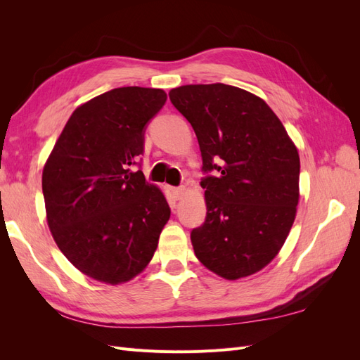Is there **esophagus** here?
Masks as SVG:
<instances>
[{
	"label": "esophagus",
	"mask_w": 360,
	"mask_h": 360,
	"mask_svg": "<svg viewBox=\"0 0 360 360\" xmlns=\"http://www.w3.org/2000/svg\"><path fill=\"white\" fill-rule=\"evenodd\" d=\"M172 193H174V197H176L177 200H181L184 195H186V188H174Z\"/></svg>",
	"instance_id": "1"
}]
</instances>
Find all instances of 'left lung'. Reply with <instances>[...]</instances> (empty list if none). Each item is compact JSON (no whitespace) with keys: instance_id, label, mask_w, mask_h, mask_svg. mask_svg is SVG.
Segmentation results:
<instances>
[{"instance_id":"obj_1","label":"left lung","mask_w":360,"mask_h":360,"mask_svg":"<svg viewBox=\"0 0 360 360\" xmlns=\"http://www.w3.org/2000/svg\"><path fill=\"white\" fill-rule=\"evenodd\" d=\"M214 171L201 188L207 216L191 234L201 263L224 279L257 274L284 246L299 204L300 159L284 124L261 97L225 84L169 91Z\"/></svg>"}]
</instances>
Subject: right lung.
<instances>
[{
    "instance_id": "obj_1",
    "label": "right lung",
    "mask_w": 360,
    "mask_h": 360,
    "mask_svg": "<svg viewBox=\"0 0 360 360\" xmlns=\"http://www.w3.org/2000/svg\"><path fill=\"white\" fill-rule=\"evenodd\" d=\"M165 102V91L146 86L93 97L73 111L43 167L53 240L81 274L103 284H124L148 266L171 216L160 188L129 168Z\"/></svg>"
}]
</instances>
